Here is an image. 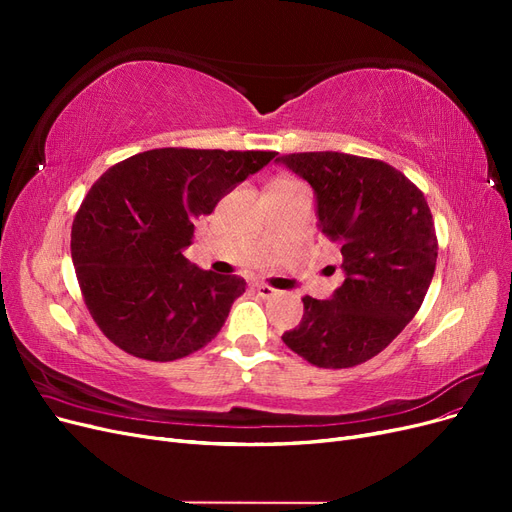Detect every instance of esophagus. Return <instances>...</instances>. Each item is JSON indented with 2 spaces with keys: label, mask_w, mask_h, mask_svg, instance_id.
Returning a JSON list of instances; mask_svg holds the SVG:
<instances>
[{
  "label": "esophagus",
  "mask_w": 512,
  "mask_h": 512,
  "mask_svg": "<svg viewBox=\"0 0 512 512\" xmlns=\"http://www.w3.org/2000/svg\"><path fill=\"white\" fill-rule=\"evenodd\" d=\"M256 290H258V294H260L262 299H269V297H273V294H277L275 288H271L269 284H262V282L256 284Z\"/></svg>",
  "instance_id": "esophagus-1"
}]
</instances>
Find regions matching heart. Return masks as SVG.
Returning a JSON list of instances; mask_svg holds the SVG:
<instances>
[{
	"mask_svg": "<svg viewBox=\"0 0 512 512\" xmlns=\"http://www.w3.org/2000/svg\"><path fill=\"white\" fill-rule=\"evenodd\" d=\"M277 183H286V181H277Z\"/></svg>",
	"mask_w": 512,
	"mask_h": 512,
	"instance_id": "1",
	"label": "heart"
}]
</instances>
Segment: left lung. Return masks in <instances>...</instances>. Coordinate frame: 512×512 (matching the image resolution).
<instances>
[{"mask_svg":"<svg viewBox=\"0 0 512 512\" xmlns=\"http://www.w3.org/2000/svg\"><path fill=\"white\" fill-rule=\"evenodd\" d=\"M277 162L312 185L318 228L342 245L346 275L333 297H303L284 344L307 363L344 369L369 361L414 318L436 271L438 239L427 200L391 164L337 151Z\"/></svg>","mask_w":512,"mask_h":512,"instance_id":"left-lung-1","label":"left lung"}]
</instances>
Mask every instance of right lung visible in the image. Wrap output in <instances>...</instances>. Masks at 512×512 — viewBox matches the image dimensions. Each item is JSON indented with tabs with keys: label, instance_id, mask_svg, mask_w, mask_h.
I'll return each instance as SVG.
<instances>
[{
	"label": "right lung",
	"instance_id": "obj_1",
	"mask_svg": "<svg viewBox=\"0 0 512 512\" xmlns=\"http://www.w3.org/2000/svg\"><path fill=\"white\" fill-rule=\"evenodd\" d=\"M275 151L151 149L111 166L72 222V262L100 331L138 359H183L220 333L239 275L183 256L194 218L209 215Z\"/></svg>",
	"mask_w": 512,
	"mask_h": 512
}]
</instances>
